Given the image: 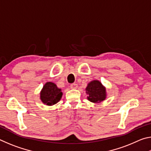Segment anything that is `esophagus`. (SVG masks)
<instances>
[{"label":"esophagus","mask_w":151,"mask_h":151,"mask_svg":"<svg viewBox=\"0 0 151 151\" xmlns=\"http://www.w3.org/2000/svg\"><path fill=\"white\" fill-rule=\"evenodd\" d=\"M77 86H78L76 83H73V84H71V85H70V88L72 89H76V88H77Z\"/></svg>","instance_id":"esophagus-1"}]
</instances>
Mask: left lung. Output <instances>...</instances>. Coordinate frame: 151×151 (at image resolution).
<instances>
[{"label":"left lung","mask_w":151,"mask_h":151,"mask_svg":"<svg viewBox=\"0 0 151 151\" xmlns=\"http://www.w3.org/2000/svg\"><path fill=\"white\" fill-rule=\"evenodd\" d=\"M86 93L88 94V100L94 103H101L105 100L106 96L105 87L97 80H94L88 84Z\"/></svg>","instance_id":"1"}]
</instances>
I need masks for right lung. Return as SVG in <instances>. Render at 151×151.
Wrapping results in <instances>:
<instances>
[{
	"instance_id": "1",
	"label": "right lung",
	"mask_w": 151,
	"mask_h": 151,
	"mask_svg": "<svg viewBox=\"0 0 151 151\" xmlns=\"http://www.w3.org/2000/svg\"><path fill=\"white\" fill-rule=\"evenodd\" d=\"M63 92L60 88L52 82H47L43 86L40 92V100L45 104L48 106L54 105L62 98Z\"/></svg>"
}]
</instances>
